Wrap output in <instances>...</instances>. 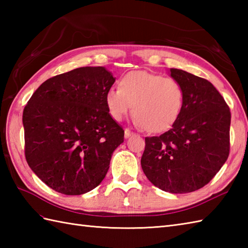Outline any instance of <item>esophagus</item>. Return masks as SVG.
Masks as SVG:
<instances>
[{"label":"esophagus","instance_id":"34e87169","mask_svg":"<svg viewBox=\"0 0 248 248\" xmlns=\"http://www.w3.org/2000/svg\"><path fill=\"white\" fill-rule=\"evenodd\" d=\"M134 133L132 132V131L131 130H129V129H124V138L125 139H128V138H130L131 135H133Z\"/></svg>","mask_w":248,"mask_h":248}]
</instances>
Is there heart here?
<instances>
[{
	"mask_svg": "<svg viewBox=\"0 0 248 248\" xmlns=\"http://www.w3.org/2000/svg\"><path fill=\"white\" fill-rule=\"evenodd\" d=\"M105 104L115 120H121L133 107L134 123L148 132L170 129L184 105V89L175 78L136 70L120 78L119 88H110Z\"/></svg>",
	"mask_w": 248,
	"mask_h": 248,
	"instance_id": "1",
	"label": "heart"
}]
</instances>
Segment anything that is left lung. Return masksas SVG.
Instances as JSON below:
<instances>
[{
    "mask_svg": "<svg viewBox=\"0 0 248 248\" xmlns=\"http://www.w3.org/2000/svg\"><path fill=\"white\" fill-rule=\"evenodd\" d=\"M170 77L184 89L182 112L170 130L145 139L140 164L154 186L183 194L208 184L227 161L231 114L208 80L173 68Z\"/></svg>",
    "mask_w": 248,
    "mask_h": 248,
    "instance_id": "8db88e82",
    "label": "left lung"
}]
</instances>
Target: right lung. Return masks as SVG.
Wrapping results in <instances>:
<instances>
[{
	"instance_id": "obj_1",
	"label": "right lung",
	"mask_w": 248,
	"mask_h": 248,
	"mask_svg": "<svg viewBox=\"0 0 248 248\" xmlns=\"http://www.w3.org/2000/svg\"><path fill=\"white\" fill-rule=\"evenodd\" d=\"M114 82L104 67L77 68L44 82L25 105L26 162L54 191L85 194L107 175L124 135L105 104Z\"/></svg>"
}]
</instances>
